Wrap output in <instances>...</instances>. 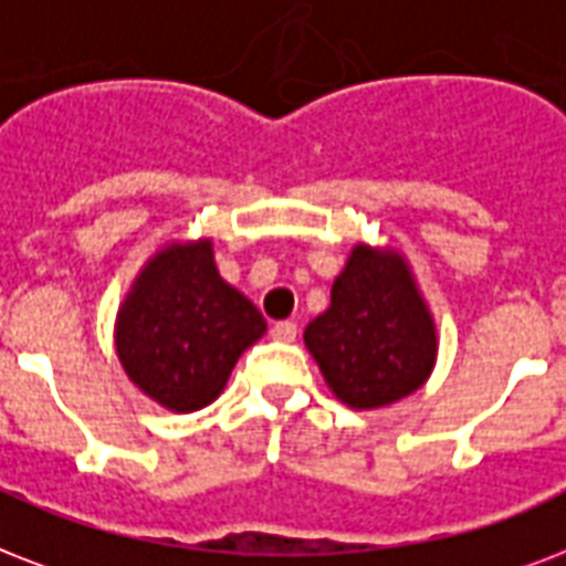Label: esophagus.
<instances>
[{"mask_svg": "<svg viewBox=\"0 0 566 566\" xmlns=\"http://www.w3.org/2000/svg\"><path fill=\"white\" fill-rule=\"evenodd\" d=\"M271 336H274L277 343H295L297 324L295 322H277L274 327H271Z\"/></svg>", "mask_w": 566, "mask_h": 566, "instance_id": "obj_1", "label": "esophagus"}]
</instances>
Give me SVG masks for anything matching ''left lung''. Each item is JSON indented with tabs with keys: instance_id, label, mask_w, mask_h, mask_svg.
<instances>
[{
	"instance_id": "1",
	"label": "left lung",
	"mask_w": 566,
	"mask_h": 566,
	"mask_svg": "<svg viewBox=\"0 0 566 566\" xmlns=\"http://www.w3.org/2000/svg\"><path fill=\"white\" fill-rule=\"evenodd\" d=\"M304 343L333 396L354 410L387 407L422 387L437 363V324L405 253L354 244Z\"/></svg>"
}]
</instances>
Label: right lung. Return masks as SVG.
Segmentation results:
<instances>
[{"label": "right lung", "mask_w": 566, "mask_h": 566, "mask_svg": "<svg viewBox=\"0 0 566 566\" xmlns=\"http://www.w3.org/2000/svg\"><path fill=\"white\" fill-rule=\"evenodd\" d=\"M265 318L218 274L212 239L170 242L138 271L117 310L115 348L144 396L174 413L212 405Z\"/></svg>", "instance_id": "obj_1"}]
</instances>
